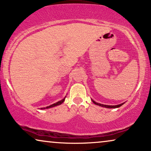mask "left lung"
Segmentation results:
<instances>
[{
    "label": "left lung",
    "mask_w": 151,
    "mask_h": 151,
    "mask_svg": "<svg viewBox=\"0 0 151 151\" xmlns=\"http://www.w3.org/2000/svg\"><path fill=\"white\" fill-rule=\"evenodd\" d=\"M92 102H93L94 104H96V105L101 106V107L106 108H119V107H120V106H122L124 104V103H122L121 104H119V105H116V106H108V105H104V104H99V103H97V102L94 101V100H92Z\"/></svg>",
    "instance_id": "left-lung-1"
}]
</instances>
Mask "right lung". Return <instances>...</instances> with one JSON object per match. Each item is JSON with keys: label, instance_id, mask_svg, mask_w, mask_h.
<instances>
[{"label": "right lung", "instance_id": "right-lung-1", "mask_svg": "<svg viewBox=\"0 0 151 151\" xmlns=\"http://www.w3.org/2000/svg\"><path fill=\"white\" fill-rule=\"evenodd\" d=\"M65 97H66V96H65V98H63V99H61V101H58V102H57V103H55V104H52V105H50V106H47V107H45V108H41V110H43V109H48V108H52V107H55V106L61 105V104H62V103H63L64 101H65Z\"/></svg>", "mask_w": 151, "mask_h": 151}]
</instances>
